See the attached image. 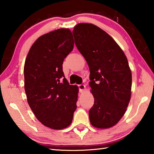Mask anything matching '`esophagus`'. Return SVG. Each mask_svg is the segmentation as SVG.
Returning a JSON list of instances; mask_svg holds the SVG:
<instances>
[{"instance_id":"obj_1","label":"esophagus","mask_w":154,"mask_h":154,"mask_svg":"<svg viewBox=\"0 0 154 154\" xmlns=\"http://www.w3.org/2000/svg\"><path fill=\"white\" fill-rule=\"evenodd\" d=\"M78 87H79V92H83V91L85 90V85H83V84L78 85Z\"/></svg>"}]
</instances>
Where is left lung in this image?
I'll list each match as a JSON object with an SVG mask.
<instances>
[{"label":"left lung","mask_w":154,"mask_h":154,"mask_svg":"<svg viewBox=\"0 0 154 154\" xmlns=\"http://www.w3.org/2000/svg\"><path fill=\"white\" fill-rule=\"evenodd\" d=\"M72 34L90 69L94 98L89 111L90 123L96 128H109L124 116L131 98L132 72L127 58L116 41L94 24L79 23Z\"/></svg>","instance_id":"obj_1"}]
</instances>
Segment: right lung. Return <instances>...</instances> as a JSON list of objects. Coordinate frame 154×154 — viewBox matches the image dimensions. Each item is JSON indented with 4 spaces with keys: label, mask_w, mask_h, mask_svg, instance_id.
Listing matches in <instances>:
<instances>
[{
    "label": "right lung",
    "mask_w": 154,
    "mask_h": 154,
    "mask_svg": "<svg viewBox=\"0 0 154 154\" xmlns=\"http://www.w3.org/2000/svg\"><path fill=\"white\" fill-rule=\"evenodd\" d=\"M74 47L71 31L60 28L45 34L31 46L26 58L24 89L36 119L46 127L62 130L72 123L79 88L69 85L62 71Z\"/></svg>",
    "instance_id": "right-lung-1"
}]
</instances>
